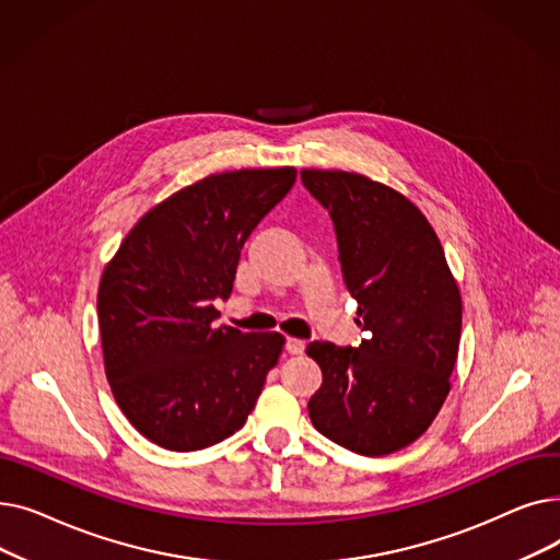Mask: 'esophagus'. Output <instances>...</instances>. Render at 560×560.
Instances as JSON below:
<instances>
[{"mask_svg":"<svg viewBox=\"0 0 560 560\" xmlns=\"http://www.w3.org/2000/svg\"><path fill=\"white\" fill-rule=\"evenodd\" d=\"M285 349H288V354L300 357V354H304L306 342H304V340H298V338H288V340H285Z\"/></svg>","mask_w":560,"mask_h":560,"instance_id":"obj_1","label":"esophagus"}]
</instances>
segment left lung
I'll return each mask as SVG.
<instances>
[{
  "label": "left lung",
  "instance_id": "8db88e82",
  "mask_svg": "<svg viewBox=\"0 0 560 560\" xmlns=\"http://www.w3.org/2000/svg\"><path fill=\"white\" fill-rule=\"evenodd\" d=\"M302 184L331 215L342 279L365 331L357 349L308 345L322 370L308 416L340 447L386 456L418 440L445 404L458 357L460 292L413 201L342 170H302Z\"/></svg>",
  "mask_w": 560,
  "mask_h": 560
}]
</instances>
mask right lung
Returning <instances> with one entry per match:
<instances>
[{
  "mask_svg": "<svg viewBox=\"0 0 560 560\" xmlns=\"http://www.w3.org/2000/svg\"><path fill=\"white\" fill-rule=\"evenodd\" d=\"M295 167L211 174L127 233L97 295L117 406L159 447L195 452L238 431L283 349L281 334L215 327L241 249L295 184Z\"/></svg>",
  "mask_w": 560,
  "mask_h": 560,
  "instance_id": "right-lung-1",
  "label": "right lung"
}]
</instances>
